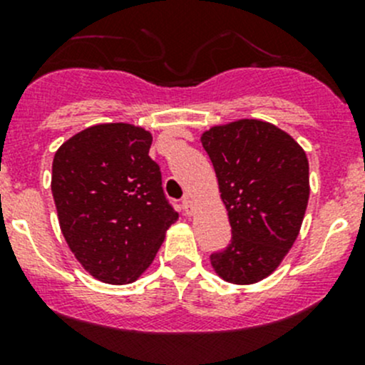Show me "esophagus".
Masks as SVG:
<instances>
[{
    "instance_id": "34e87169",
    "label": "esophagus",
    "mask_w": 365,
    "mask_h": 365,
    "mask_svg": "<svg viewBox=\"0 0 365 365\" xmlns=\"http://www.w3.org/2000/svg\"><path fill=\"white\" fill-rule=\"evenodd\" d=\"M182 206H183V212H185L187 215H190V213H192L194 205H192V200H190L189 196L183 197V200H182Z\"/></svg>"
}]
</instances>
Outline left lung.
Instances as JSON below:
<instances>
[{
	"label": "left lung",
	"mask_w": 365,
	"mask_h": 365,
	"mask_svg": "<svg viewBox=\"0 0 365 365\" xmlns=\"http://www.w3.org/2000/svg\"><path fill=\"white\" fill-rule=\"evenodd\" d=\"M231 224V242L212 252L217 274L233 284L270 275L297 240L309 201V162L284 130L238 120L205 132Z\"/></svg>",
	"instance_id": "8db88e82"
}]
</instances>
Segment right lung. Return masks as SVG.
<instances>
[{
  "label": "right lung",
  "instance_id": "right-lung-1",
  "mask_svg": "<svg viewBox=\"0 0 365 365\" xmlns=\"http://www.w3.org/2000/svg\"><path fill=\"white\" fill-rule=\"evenodd\" d=\"M150 146L145 128L104 123L70 138L54 155L51 189L61 233L102 282L135 281L178 219Z\"/></svg>",
  "mask_w": 365,
  "mask_h": 365
}]
</instances>
